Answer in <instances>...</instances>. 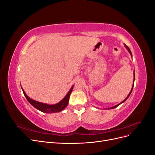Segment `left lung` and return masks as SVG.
Masks as SVG:
<instances>
[{"label":"left lung","mask_w":155,"mask_h":155,"mask_svg":"<svg viewBox=\"0 0 155 155\" xmlns=\"http://www.w3.org/2000/svg\"><path fill=\"white\" fill-rule=\"evenodd\" d=\"M125 45V48H127V50H128V51L129 52V54H130V55H131V57L133 58V55H132V53H131V51H130V50L129 49V48L126 45ZM134 79H135V74H134V79H133V87H132V88H131V90H130V92H129V94H128V96H127V97L125 98V99L123 101H121V103H120L119 104H118V105H115V106H114V107H110V108H107L106 109H114V108H116V107H117L118 106H119L120 104H122V103H124V101H125L127 100V98L129 97V96L130 95V94H131V92H132V91H133V87H134Z\"/></svg>","instance_id":"obj_1"}]
</instances>
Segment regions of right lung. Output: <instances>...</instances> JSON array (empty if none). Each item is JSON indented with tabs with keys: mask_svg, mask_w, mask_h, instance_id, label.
I'll return each instance as SVG.
<instances>
[{
	"mask_svg": "<svg viewBox=\"0 0 155 155\" xmlns=\"http://www.w3.org/2000/svg\"><path fill=\"white\" fill-rule=\"evenodd\" d=\"M73 87H74V85H72V87L70 89L68 92L67 94V95L65 96V97L61 101H60L59 103H58V104H54V105L44 104V103L39 102L31 99L30 97H29L27 96V94L25 93L24 90H23L22 87H21V88L28 101L32 106H34L35 109L43 112H45V113H55V112H59L61 111H62L64 109H65V108L67 107V106L68 104L70 96L71 94L72 91L73 90Z\"/></svg>",
	"mask_w": 155,
	"mask_h": 155,
	"instance_id": "add662e5",
	"label": "right lung"
}]
</instances>
